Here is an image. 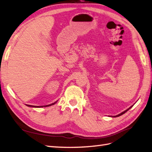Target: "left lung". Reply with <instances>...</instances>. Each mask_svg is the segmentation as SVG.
Returning <instances> with one entry per match:
<instances>
[{
	"instance_id": "8db88e82",
	"label": "left lung",
	"mask_w": 152,
	"mask_h": 152,
	"mask_svg": "<svg viewBox=\"0 0 152 152\" xmlns=\"http://www.w3.org/2000/svg\"><path fill=\"white\" fill-rule=\"evenodd\" d=\"M133 107V105H132V106H131V107H130L129 108V109H127L126 110H125V111H124V112H122V113H120V114H118V115H117V116H114V117H117V116H121V115H122V114H124V113H126L127 112V111L128 110H129V109H131V107Z\"/></svg>"
}]
</instances>
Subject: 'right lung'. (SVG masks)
Returning <instances> with one entry per match:
<instances>
[{"label":"right lung","mask_w":152,"mask_h":152,"mask_svg":"<svg viewBox=\"0 0 152 152\" xmlns=\"http://www.w3.org/2000/svg\"><path fill=\"white\" fill-rule=\"evenodd\" d=\"M56 103V102H55V103H52V104H48V105H45V106H33V105H30V104H28L27 106H28V107H49V106H50V105H53V104H55Z\"/></svg>","instance_id":"1"}]
</instances>
